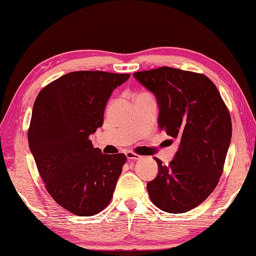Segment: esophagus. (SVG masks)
<instances>
[{"label":"esophagus","instance_id":"34e87169","mask_svg":"<svg viewBox=\"0 0 256 256\" xmlns=\"http://www.w3.org/2000/svg\"><path fill=\"white\" fill-rule=\"evenodd\" d=\"M125 154H126V158L128 160H140L141 159V156L134 154V152H132V151H126Z\"/></svg>","mask_w":256,"mask_h":256}]
</instances>
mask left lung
Listing matches in <instances>:
<instances>
[{
  "instance_id": "obj_1",
  "label": "left lung",
  "mask_w": 256,
  "mask_h": 256,
  "mask_svg": "<svg viewBox=\"0 0 256 256\" xmlns=\"http://www.w3.org/2000/svg\"><path fill=\"white\" fill-rule=\"evenodd\" d=\"M152 92L159 106V128L180 141L168 166L154 158L158 175L146 184L160 210L183 214L210 196L222 174L230 144L228 108L209 78L162 66L133 73Z\"/></svg>"
}]
</instances>
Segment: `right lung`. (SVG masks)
<instances>
[{
	"instance_id": "add662e5",
	"label": "right lung",
	"mask_w": 256,
	"mask_h": 256,
	"mask_svg": "<svg viewBox=\"0 0 256 256\" xmlns=\"http://www.w3.org/2000/svg\"><path fill=\"white\" fill-rule=\"evenodd\" d=\"M130 74L76 71L40 90L28 130L29 149L50 196L80 216L97 214L110 202L126 162L105 154L89 136L100 128L112 90Z\"/></svg>"
}]
</instances>
